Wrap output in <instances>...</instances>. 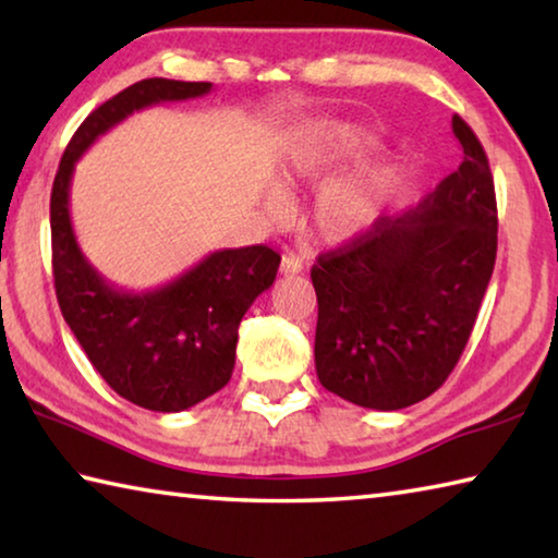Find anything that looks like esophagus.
I'll use <instances>...</instances> for the list:
<instances>
[{
    "label": "esophagus",
    "instance_id": "obj_1",
    "mask_svg": "<svg viewBox=\"0 0 558 558\" xmlns=\"http://www.w3.org/2000/svg\"><path fill=\"white\" fill-rule=\"evenodd\" d=\"M280 272L282 276H298V272H302V260L295 253H286L280 260Z\"/></svg>",
    "mask_w": 558,
    "mask_h": 558
}]
</instances>
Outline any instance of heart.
Returning a JSON list of instances; mask_svg holds the SVG:
<instances>
[{
    "mask_svg": "<svg viewBox=\"0 0 558 558\" xmlns=\"http://www.w3.org/2000/svg\"><path fill=\"white\" fill-rule=\"evenodd\" d=\"M327 165V155L305 147L292 159L288 179L290 182H295V179H317ZM396 186H399V174L391 167L329 182L317 194L313 211H310L313 231L327 243H349L362 239L381 219ZM266 206L270 214L278 216L282 211V196L278 192H270L266 196Z\"/></svg>",
    "mask_w": 558,
    "mask_h": 558,
    "instance_id": "b5f03b06",
    "label": "heart"
}]
</instances>
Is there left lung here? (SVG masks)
Returning a JSON list of instances; mask_svg holds the SVG:
<instances>
[{"instance_id": "1", "label": "left lung", "mask_w": 558, "mask_h": 558, "mask_svg": "<svg viewBox=\"0 0 558 558\" xmlns=\"http://www.w3.org/2000/svg\"><path fill=\"white\" fill-rule=\"evenodd\" d=\"M462 162L413 211L313 266L315 369L327 391L399 411L438 391L465 349L497 256L489 162L460 116Z\"/></svg>"}]
</instances>
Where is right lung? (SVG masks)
Here are the masks:
<instances>
[{"mask_svg": "<svg viewBox=\"0 0 558 558\" xmlns=\"http://www.w3.org/2000/svg\"><path fill=\"white\" fill-rule=\"evenodd\" d=\"M211 83L145 78L102 102L75 130L51 189L53 286L65 323L96 372L130 403L149 411L192 409L229 384L239 325L276 280L268 245L216 251L149 292H125L100 276L75 241L69 194L81 155L132 112L206 96Z\"/></svg>", "mask_w": 558, "mask_h": 558, "instance_id": "right-lung-1", "label": "right lung"}]
</instances>
